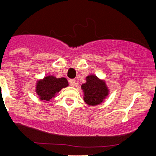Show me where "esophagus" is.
<instances>
[{
  "instance_id": "esophagus-1",
  "label": "esophagus",
  "mask_w": 156,
  "mask_h": 156,
  "mask_svg": "<svg viewBox=\"0 0 156 156\" xmlns=\"http://www.w3.org/2000/svg\"><path fill=\"white\" fill-rule=\"evenodd\" d=\"M75 84H76V81H75V79H70L69 80V85H71V86H75Z\"/></svg>"
}]
</instances>
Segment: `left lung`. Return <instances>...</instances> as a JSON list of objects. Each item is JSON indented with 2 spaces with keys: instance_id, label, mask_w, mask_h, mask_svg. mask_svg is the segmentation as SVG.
Instances as JSON below:
<instances>
[{
  "instance_id": "left-lung-1",
  "label": "left lung",
  "mask_w": 156,
  "mask_h": 156,
  "mask_svg": "<svg viewBox=\"0 0 156 156\" xmlns=\"http://www.w3.org/2000/svg\"><path fill=\"white\" fill-rule=\"evenodd\" d=\"M86 82L81 86L83 91V98L88 105L95 106L101 104L109 94V89L105 81L95 75L86 77Z\"/></svg>"
}]
</instances>
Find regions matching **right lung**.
<instances>
[{"label": "right lung", "instance_id": "1", "mask_svg": "<svg viewBox=\"0 0 156 156\" xmlns=\"http://www.w3.org/2000/svg\"><path fill=\"white\" fill-rule=\"evenodd\" d=\"M68 86V80L65 78H57L54 75H48L36 82L35 92L39 99L49 101L54 98L62 88Z\"/></svg>", "mask_w": 156, "mask_h": 156}]
</instances>
